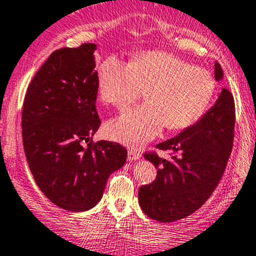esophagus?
Listing matches in <instances>:
<instances>
[{
  "label": "esophagus",
  "mask_w": 256,
  "mask_h": 256,
  "mask_svg": "<svg viewBox=\"0 0 256 256\" xmlns=\"http://www.w3.org/2000/svg\"><path fill=\"white\" fill-rule=\"evenodd\" d=\"M141 158V152L138 150V148H131L130 150H128V158L130 161H136V160H138V158Z\"/></svg>",
  "instance_id": "obj_1"
}]
</instances>
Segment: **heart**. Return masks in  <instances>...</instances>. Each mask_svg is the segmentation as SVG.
<instances>
[{"instance_id": "b5f03b06", "label": "heart", "mask_w": 256, "mask_h": 256, "mask_svg": "<svg viewBox=\"0 0 256 256\" xmlns=\"http://www.w3.org/2000/svg\"><path fill=\"white\" fill-rule=\"evenodd\" d=\"M98 95L124 110L146 90L145 105L122 114L106 125V135L131 146L155 138L162 128L194 125L212 100L215 82L209 71L192 68L168 52L148 51L131 64L108 57L98 70Z\"/></svg>"}]
</instances>
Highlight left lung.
<instances>
[{"label": "left lung", "instance_id": "8db88e82", "mask_svg": "<svg viewBox=\"0 0 256 256\" xmlns=\"http://www.w3.org/2000/svg\"><path fill=\"white\" fill-rule=\"evenodd\" d=\"M215 80L224 78L215 62ZM235 104L222 88L216 102L194 125L175 138L158 144V150L178 152L170 158L145 154L158 168L150 185L138 190V204L148 218L171 222L188 216L205 204L219 184L234 141Z\"/></svg>", "mask_w": 256, "mask_h": 256}]
</instances>
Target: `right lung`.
<instances>
[{
    "label": "right lung",
    "mask_w": 256,
    "mask_h": 256,
    "mask_svg": "<svg viewBox=\"0 0 256 256\" xmlns=\"http://www.w3.org/2000/svg\"><path fill=\"white\" fill-rule=\"evenodd\" d=\"M96 48L84 44L52 52L28 85L22 110L24 155L37 186L74 212L100 202L108 178L128 156L116 142H92L101 124Z\"/></svg>",
    "instance_id": "right-lung-1"
}]
</instances>
